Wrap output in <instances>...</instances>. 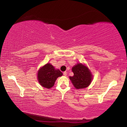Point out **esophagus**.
<instances>
[{"label": "esophagus", "mask_w": 127, "mask_h": 127, "mask_svg": "<svg viewBox=\"0 0 127 127\" xmlns=\"http://www.w3.org/2000/svg\"><path fill=\"white\" fill-rule=\"evenodd\" d=\"M63 75L64 76H66L67 75V73H66V72H63Z\"/></svg>", "instance_id": "34e87169"}]
</instances>
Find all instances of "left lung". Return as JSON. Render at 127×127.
<instances>
[{"label":"left lung","instance_id":"left-lung-1","mask_svg":"<svg viewBox=\"0 0 127 127\" xmlns=\"http://www.w3.org/2000/svg\"><path fill=\"white\" fill-rule=\"evenodd\" d=\"M73 76L69 79L76 89H82L89 86L92 79V75L89 69L84 64L78 63L72 69Z\"/></svg>","mask_w":127,"mask_h":127}]
</instances>
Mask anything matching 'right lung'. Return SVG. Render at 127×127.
<instances>
[{"instance_id": "obj_1", "label": "right lung", "mask_w": 127, "mask_h": 127, "mask_svg": "<svg viewBox=\"0 0 127 127\" xmlns=\"http://www.w3.org/2000/svg\"><path fill=\"white\" fill-rule=\"evenodd\" d=\"M63 73L59 69H56L50 63H48L40 68L37 73V79L40 84L46 89H51L54 85L58 77Z\"/></svg>"}]
</instances>
